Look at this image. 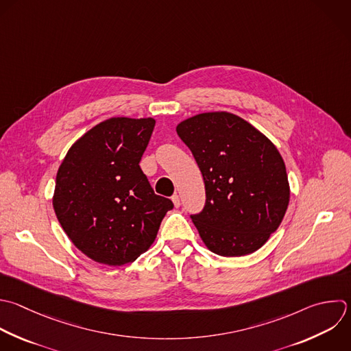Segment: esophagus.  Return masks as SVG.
I'll use <instances>...</instances> for the list:
<instances>
[{
	"mask_svg": "<svg viewBox=\"0 0 351 351\" xmlns=\"http://www.w3.org/2000/svg\"><path fill=\"white\" fill-rule=\"evenodd\" d=\"M171 200H173V203H174V206H176V207H180L181 202H180V196H178L177 193H174V195L171 196Z\"/></svg>",
	"mask_w": 351,
	"mask_h": 351,
	"instance_id": "esophagus-1",
	"label": "esophagus"
}]
</instances>
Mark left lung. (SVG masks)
Instances as JSON below:
<instances>
[{
	"label": "left lung",
	"mask_w": 351,
	"mask_h": 351,
	"mask_svg": "<svg viewBox=\"0 0 351 351\" xmlns=\"http://www.w3.org/2000/svg\"><path fill=\"white\" fill-rule=\"evenodd\" d=\"M204 181L206 203L191 218L221 256L259 250L280 226L289 202L284 160L273 143L229 112H204L177 126Z\"/></svg>",
	"instance_id": "1"
}]
</instances>
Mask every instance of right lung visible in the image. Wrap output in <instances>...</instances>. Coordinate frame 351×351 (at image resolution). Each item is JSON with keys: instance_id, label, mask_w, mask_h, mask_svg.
<instances>
[{"instance_id": "add662e5", "label": "right lung", "mask_w": 351, "mask_h": 351, "mask_svg": "<svg viewBox=\"0 0 351 351\" xmlns=\"http://www.w3.org/2000/svg\"><path fill=\"white\" fill-rule=\"evenodd\" d=\"M154 128L152 118L107 119L84 134L59 167L56 217L74 245L96 262L136 261L174 207L154 192L140 167Z\"/></svg>"}]
</instances>
